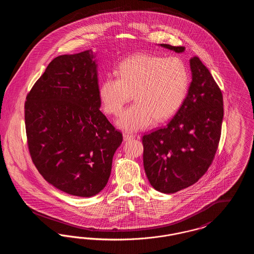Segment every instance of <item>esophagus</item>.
<instances>
[{
    "label": "esophagus",
    "instance_id": "esophagus-1",
    "mask_svg": "<svg viewBox=\"0 0 254 254\" xmlns=\"http://www.w3.org/2000/svg\"><path fill=\"white\" fill-rule=\"evenodd\" d=\"M123 137H124V140H125V141H128V140H130V139H133V138H134V135L130 134V133L124 132V134H123Z\"/></svg>",
    "mask_w": 254,
    "mask_h": 254
}]
</instances>
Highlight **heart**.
Segmentation results:
<instances>
[{"instance_id": "1", "label": "heart", "mask_w": 254, "mask_h": 254, "mask_svg": "<svg viewBox=\"0 0 254 254\" xmlns=\"http://www.w3.org/2000/svg\"><path fill=\"white\" fill-rule=\"evenodd\" d=\"M118 77L103 81L99 98L104 110L118 115L134 96L135 103L117 121L127 131L169 120L181 108L190 86V71L181 58L137 54L119 64Z\"/></svg>"}]
</instances>
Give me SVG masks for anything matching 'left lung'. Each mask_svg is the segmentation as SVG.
<instances>
[{
	"label": "left lung",
	"instance_id": "1",
	"mask_svg": "<svg viewBox=\"0 0 254 254\" xmlns=\"http://www.w3.org/2000/svg\"><path fill=\"white\" fill-rule=\"evenodd\" d=\"M160 46L177 53L185 50ZM190 64L192 81L181 108L166 127L142 138L146 177L163 193L177 192L198 181L211 165L221 137L222 91L197 56Z\"/></svg>",
	"mask_w": 254,
	"mask_h": 254
}]
</instances>
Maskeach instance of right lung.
<instances>
[{
    "mask_svg": "<svg viewBox=\"0 0 254 254\" xmlns=\"http://www.w3.org/2000/svg\"><path fill=\"white\" fill-rule=\"evenodd\" d=\"M100 107L91 49L53 59L26 96L32 162L46 181L65 193L91 197L109 181L123 136Z\"/></svg>",
    "mask_w": 254,
    "mask_h": 254,
    "instance_id": "add662e5",
    "label": "right lung"
}]
</instances>
